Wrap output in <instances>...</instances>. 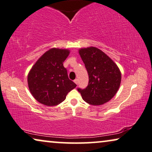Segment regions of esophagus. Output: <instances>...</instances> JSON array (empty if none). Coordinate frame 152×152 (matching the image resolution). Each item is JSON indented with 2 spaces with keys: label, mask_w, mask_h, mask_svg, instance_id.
Returning a JSON list of instances; mask_svg holds the SVG:
<instances>
[{
  "label": "esophagus",
  "mask_w": 152,
  "mask_h": 152,
  "mask_svg": "<svg viewBox=\"0 0 152 152\" xmlns=\"http://www.w3.org/2000/svg\"><path fill=\"white\" fill-rule=\"evenodd\" d=\"M74 82L75 83H76V85L78 84V80L77 79V78H76V79H75L74 80Z\"/></svg>",
  "instance_id": "34e87169"
}]
</instances>
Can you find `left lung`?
<instances>
[{
	"instance_id": "1",
	"label": "left lung",
	"mask_w": 152,
	"mask_h": 152,
	"mask_svg": "<svg viewBox=\"0 0 152 152\" xmlns=\"http://www.w3.org/2000/svg\"><path fill=\"white\" fill-rule=\"evenodd\" d=\"M78 53L89 76L88 87L78 89L83 99L93 106L109 102L120 88V69L109 56L94 46L80 48Z\"/></svg>"
}]
</instances>
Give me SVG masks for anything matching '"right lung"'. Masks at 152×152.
I'll use <instances>...</instances> for the list:
<instances>
[{"instance_id": "right-lung-1", "label": "right lung", "mask_w": 152, "mask_h": 152, "mask_svg": "<svg viewBox=\"0 0 152 152\" xmlns=\"http://www.w3.org/2000/svg\"><path fill=\"white\" fill-rule=\"evenodd\" d=\"M66 48H52L44 53L28 74V88L40 104L54 106L65 100L66 94L76 87L69 79L63 62L69 55Z\"/></svg>"}]
</instances>
